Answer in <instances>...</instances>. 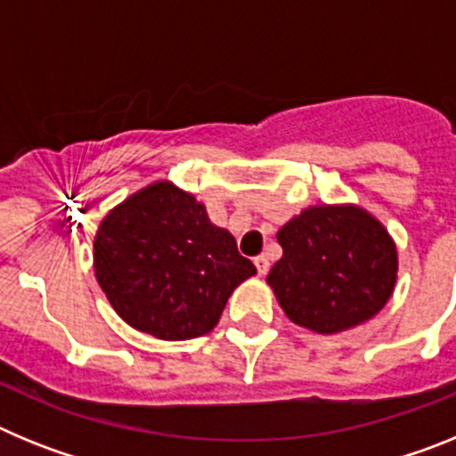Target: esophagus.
Listing matches in <instances>:
<instances>
[{
	"label": "esophagus",
	"mask_w": 456,
	"mask_h": 456,
	"mask_svg": "<svg viewBox=\"0 0 456 456\" xmlns=\"http://www.w3.org/2000/svg\"><path fill=\"white\" fill-rule=\"evenodd\" d=\"M253 263H256V269H257V273H260V276H265V273L269 272V260L265 256H257Z\"/></svg>",
	"instance_id": "34e87169"
}]
</instances>
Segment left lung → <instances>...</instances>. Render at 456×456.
Listing matches in <instances>:
<instances>
[{
    "label": "left lung",
    "mask_w": 456,
    "mask_h": 456,
    "mask_svg": "<svg viewBox=\"0 0 456 456\" xmlns=\"http://www.w3.org/2000/svg\"><path fill=\"white\" fill-rule=\"evenodd\" d=\"M283 257L267 283L294 324L338 333L384 308L397 281L388 231L356 205H317L278 231Z\"/></svg>",
    "instance_id": "obj_1"
}]
</instances>
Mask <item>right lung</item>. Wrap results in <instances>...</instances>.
Instances as JSON below:
<instances>
[{"label":"right lung","instance_id":"obj_1","mask_svg":"<svg viewBox=\"0 0 456 456\" xmlns=\"http://www.w3.org/2000/svg\"><path fill=\"white\" fill-rule=\"evenodd\" d=\"M93 263L116 313L159 340L212 331L232 289L256 273L235 237L209 224L205 205L164 180L104 216Z\"/></svg>","mask_w":456,"mask_h":456}]
</instances>
